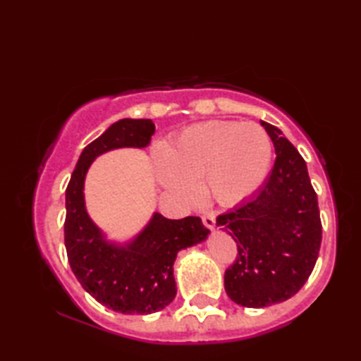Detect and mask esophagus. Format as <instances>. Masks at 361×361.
Masks as SVG:
<instances>
[{"mask_svg":"<svg viewBox=\"0 0 361 361\" xmlns=\"http://www.w3.org/2000/svg\"><path fill=\"white\" fill-rule=\"evenodd\" d=\"M202 220H203V225H204L206 228L214 229V226H216V216H214L212 212L204 214V216L202 217Z\"/></svg>","mask_w":361,"mask_h":361,"instance_id":"obj_1","label":"esophagus"}]
</instances>
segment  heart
<instances>
[{
    "mask_svg": "<svg viewBox=\"0 0 361 361\" xmlns=\"http://www.w3.org/2000/svg\"><path fill=\"white\" fill-rule=\"evenodd\" d=\"M273 144L255 122L209 121L186 128L157 155V176L169 192L192 202L198 185L220 204L252 195L267 178Z\"/></svg>",
    "mask_w": 361,
    "mask_h": 361,
    "instance_id": "obj_1",
    "label": "heart"
}]
</instances>
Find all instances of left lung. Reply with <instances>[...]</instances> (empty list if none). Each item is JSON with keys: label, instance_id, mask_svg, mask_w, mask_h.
<instances>
[{"label": "left lung", "instance_id": "obj_1", "mask_svg": "<svg viewBox=\"0 0 361 361\" xmlns=\"http://www.w3.org/2000/svg\"><path fill=\"white\" fill-rule=\"evenodd\" d=\"M260 124L276 150L271 173L250 200L217 217L239 251L225 271V290L235 304L252 309L296 295L321 247L318 198L305 161L278 127Z\"/></svg>", "mask_w": 361, "mask_h": 361}]
</instances>
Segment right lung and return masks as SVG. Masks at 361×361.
Here are the masks:
<instances>
[{
	"label": "right lung",
	"mask_w": 361,
	"mask_h": 361,
	"mask_svg": "<svg viewBox=\"0 0 361 361\" xmlns=\"http://www.w3.org/2000/svg\"><path fill=\"white\" fill-rule=\"evenodd\" d=\"M155 133L152 119H121L90 142L66 188L65 247L80 286L97 302L124 315H149L173 301V262L180 250L206 240L200 217L171 220L155 212L142 231L124 245L106 240L90 219L83 183L91 163L105 152L142 149Z\"/></svg>",
	"instance_id": "obj_1"
}]
</instances>
